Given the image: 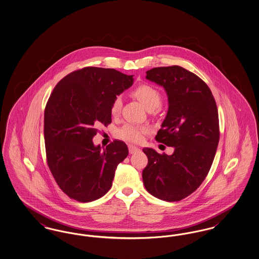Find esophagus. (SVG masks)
<instances>
[{"label": "esophagus", "instance_id": "1", "mask_svg": "<svg viewBox=\"0 0 259 259\" xmlns=\"http://www.w3.org/2000/svg\"><path fill=\"white\" fill-rule=\"evenodd\" d=\"M128 148H129V152H130L131 154L141 151V149H140V148H137L135 146H132V145H129V146H128Z\"/></svg>", "mask_w": 259, "mask_h": 259}]
</instances>
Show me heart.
I'll return each instance as SVG.
<instances>
[{
  "label": "heart",
  "instance_id": "b5f03b06",
  "mask_svg": "<svg viewBox=\"0 0 259 259\" xmlns=\"http://www.w3.org/2000/svg\"><path fill=\"white\" fill-rule=\"evenodd\" d=\"M132 95L138 99L148 111H153L160 106L162 96L160 92L150 84H140L132 91ZM122 107V99L116 96L112 100L111 105V113L112 116L119 114ZM148 132L147 127L139 126L135 124H125L116 131V136L130 143H141L143 142L145 135Z\"/></svg>",
  "mask_w": 259,
  "mask_h": 259
}]
</instances>
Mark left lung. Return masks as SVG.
Segmentation results:
<instances>
[{
  "label": "left lung",
  "mask_w": 259,
  "mask_h": 259,
  "mask_svg": "<svg viewBox=\"0 0 259 259\" xmlns=\"http://www.w3.org/2000/svg\"><path fill=\"white\" fill-rule=\"evenodd\" d=\"M146 78L167 92L168 112L155 140L175 149L172 155L143 149L144 185L154 197L180 201L197 189L212 164L220 141L217 104L209 87L180 66L153 68Z\"/></svg>",
  "instance_id": "1"
}]
</instances>
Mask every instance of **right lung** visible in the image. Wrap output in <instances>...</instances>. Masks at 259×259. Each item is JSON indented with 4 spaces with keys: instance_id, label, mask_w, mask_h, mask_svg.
<instances>
[{
    "instance_id": "obj_1",
    "label": "right lung",
    "mask_w": 259,
    "mask_h": 259,
    "mask_svg": "<svg viewBox=\"0 0 259 259\" xmlns=\"http://www.w3.org/2000/svg\"><path fill=\"white\" fill-rule=\"evenodd\" d=\"M133 75L87 67L67 74L54 87L45 110L47 161L62 191L78 202L104 196L117 165L128 155L122 141L94 146L98 126L111 122L112 100L133 84Z\"/></svg>"
}]
</instances>
